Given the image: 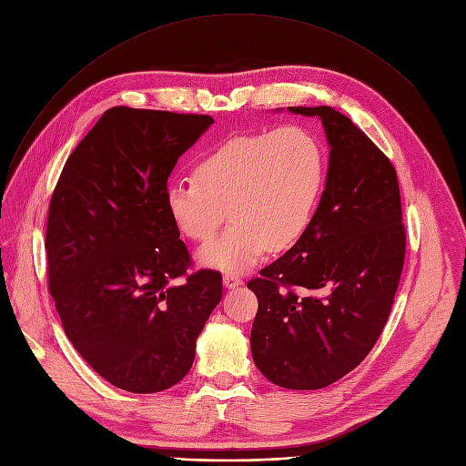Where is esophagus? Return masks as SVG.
<instances>
[{"instance_id":"34e87169","label":"esophagus","mask_w":466,"mask_h":466,"mask_svg":"<svg viewBox=\"0 0 466 466\" xmlns=\"http://www.w3.org/2000/svg\"><path fill=\"white\" fill-rule=\"evenodd\" d=\"M224 285L228 289H237L242 285V279L237 276V274H226L224 276Z\"/></svg>"}]
</instances>
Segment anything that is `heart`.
Here are the masks:
<instances>
[{"label":"heart","mask_w":466,"mask_h":466,"mask_svg":"<svg viewBox=\"0 0 466 466\" xmlns=\"http://www.w3.org/2000/svg\"><path fill=\"white\" fill-rule=\"evenodd\" d=\"M325 167L323 146L302 127L235 136L198 160L196 178L166 188V208L177 229L196 242L218 231L228 208L231 226L199 249L198 261L228 274L244 272L268 248L283 252L304 237Z\"/></svg>","instance_id":"b5f03b06"}]
</instances>
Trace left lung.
<instances>
[{"instance_id":"left-lung-1","label":"left lung","mask_w":466,"mask_h":466,"mask_svg":"<svg viewBox=\"0 0 466 466\" xmlns=\"http://www.w3.org/2000/svg\"><path fill=\"white\" fill-rule=\"evenodd\" d=\"M288 110L323 123L327 185L304 237L248 281L259 302L249 347L270 382L319 390L352 371L377 343L407 240L398 175L386 155L330 106Z\"/></svg>"}]
</instances>
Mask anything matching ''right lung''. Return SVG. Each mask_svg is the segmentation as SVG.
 <instances>
[{
	"instance_id": "1",
	"label": "right lung",
	"mask_w": 466,
	"mask_h": 466,
	"mask_svg": "<svg viewBox=\"0 0 466 466\" xmlns=\"http://www.w3.org/2000/svg\"><path fill=\"white\" fill-rule=\"evenodd\" d=\"M210 116L117 106L68 157L54 190L48 288L84 360L132 393L171 388L222 300V274L198 270L166 208L167 177Z\"/></svg>"
}]
</instances>
